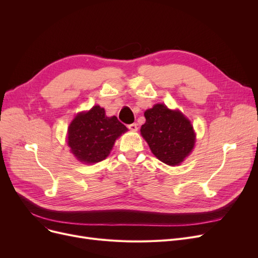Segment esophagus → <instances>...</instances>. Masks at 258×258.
I'll use <instances>...</instances> for the list:
<instances>
[{
    "label": "esophagus",
    "instance_id": "34e87169",
    "mask_svg": "<svg viewBox=\"0 0 258 258\" xmlns=\"http://www.w3.org/2000/svg\"><path fill=\"white\" fill-rule=\"evenodd\" d=\"M127 127L132 131V132H137L138 130V125L136 123H132V124H128Z\"/></svg>",
    "mask_w": 258,
    "mask_h": 258
}]
</instances>
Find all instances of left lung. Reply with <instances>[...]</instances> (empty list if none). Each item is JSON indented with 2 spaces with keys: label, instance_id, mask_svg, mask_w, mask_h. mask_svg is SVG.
<instances>
[{
  "label": "left lung",
  "instance_id": "1",
  "mask_svg": "<svg viewBox=\"0 0 258 258\" xmlns=\"http://www.w3.org/2000/svg\"><path fill=\"white\" fill-rule=\"evenodd\" d=\"M141 135L152 153L163 163L175 166L194 150L196 134L191 122L180 111L157 103L144 113Z\"/></svg>",
  "mask_w": 258,
  "mask_h": 258
}]
</instances>
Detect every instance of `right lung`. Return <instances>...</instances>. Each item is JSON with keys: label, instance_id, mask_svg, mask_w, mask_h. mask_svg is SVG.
Returning <instances> with one entry per match:
<instances>
[{"label": "right lung", "instance_id": "right-lung-1", "mask_svg": "<svg viewBox=\"0 0 258 258\" xmlns=\"http://www.w3.org/2000/svg\"><path fill=\"white\" fill-rule=\"evenodd\" d=\"M125 132L126 126L116 116L107 117L103 107L94 105L72 120L68 127V145L78 161L94 164L108 156L116 139Z\"/></svg>", "mask_w": 258, "mask_h": 258}]
</instances>
